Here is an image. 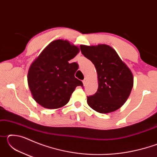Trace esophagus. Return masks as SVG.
Segmentation results:
<instances>
[{"label": "esophagus", "mask_w": 157, "mask_h": 157, "mask_svg": "<svg viewBox=\"0 0 157 157\" xmlns=\"http://www.w3.org/2000/svg\"><path fill=\"white\" fill-rule=\"evenodd\" d=\"M87 82H88V79H87V78H85L83 80V84H84V86L87 84Z\"/></svg>", "instance_id": "1"}]
</instances>
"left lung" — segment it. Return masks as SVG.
Instances as JSON below:
<instances>
[{"mask_svg":"<svg viewBox=\"0 0 157 157\" xmlns=\"http://www.w3.org/2000/svg\"><path fill=\"white\" fill-rule=\"evenodd\" d=\"M80 50L94 63L98 74V91L87 97L89 106L100 113L118 109L125 103L134 85L131 70L108 45H81Z\"/></svg>","mask_w":157,"mask_h":157,"instance_id":"8db88e82","label":"left lung"}]
</instances>
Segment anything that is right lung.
Here are the masks:
<instances>
[{
	"mask_svg": "<svg viewBox=\"0 0 157 157\" xmlns=\"http://www.w3.org/2000/svg\"><path fill=\"white\" fill-rule=\"evenodd\" d=\"M79 52L67 40L50 43L32 63L28 83L33 98L44 108L54 109L67 104L76 86H83L75 78L78 63H69Z\"/></svg>",
	"mask_w": 157,
	"mask_h": 157,
	"instance_id": "right-lung-1",
	"label": "right lung"
}]
</instances>
